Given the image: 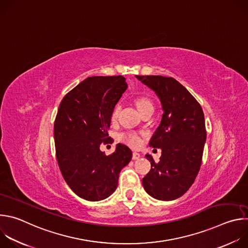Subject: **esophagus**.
<instances>
[{
  "mask_svg": "<svg viewBox=\"0 0 248 248\" xmlns=\"http://www.w3.org/2000/svg\"><path fill=\"white\" fill-rule=\"evenodd\" d=\"M140 157H141V155L139 153H137V152L132 153V160H138Z\"/></svg>",
  "mask_w": 248,
  "mask_h": 248,
  "instance_id": "obj_1",
  "label": "esophagus"
}]
</instances>
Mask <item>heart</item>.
<instances>
[{"instance_id":"b5f03b06","label":"heart","mask_w":248,"mask_h":248,"mask_svg":"<svg viewBox=\"0 0 248 248\" xmlns=\"http://www.w3.org/2000/svg\"><path fill=\"white\" fill-rule=\"evenodd\" d=\"M135 104H136V107H137L139 112H142V111L147 110V109H153L152 102L148 98H145V97L137 98L135 100ZM119 110H120V107H119V106H116L115 109L113 110V113H112V118L113 119L117 118ZM122 139H123V141H124L125 143L130 145L131 147H138L141 144L140 137L135 133H131V132L124 133V134L122 135Z\"/></svg>"}]
</instances>
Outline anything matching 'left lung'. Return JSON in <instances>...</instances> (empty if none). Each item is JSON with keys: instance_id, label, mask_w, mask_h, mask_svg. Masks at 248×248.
<instances>
[{"instance_id": "left-lung-1", "label": "left lung", "mask_w": 248, "mask_h": 248, "mask_svg": "<svg viewBox=\"0 0 248 248\" xmlns=\"http://www.w3.org/2000/svg\"><path fill=\"white\" fill-rule=\"evenodd\" d=\"M159 98L163 115L149 145L160 148L162 156L151 163L142 179L145 191L155 199L170 201L184 195L200 170L206 142L205 120L201 106L179 81L162 76H135Z\"/></svg>"}]
</instances>
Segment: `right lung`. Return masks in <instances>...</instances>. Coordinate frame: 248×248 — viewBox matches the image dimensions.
Here are the masks:
<instances>
[{"mask_svg":"<svg viewBox=\"0 0 248 248\" xmlns=\"http://www.w3.org/2000/svg\"><path fill=\"white\" fill-rule=\"evenodd\" d=\"M122 76L84 79L62 100L54 124L57 160L62 178L78 196L88 201L108 198L132 152L117 144L112 155L100 150L107 142L115 106L126 90Z\"/></svg>","mask_w":248,"mask_h":248,"instance_id":"1","label":"right lung"}]
</instances>
